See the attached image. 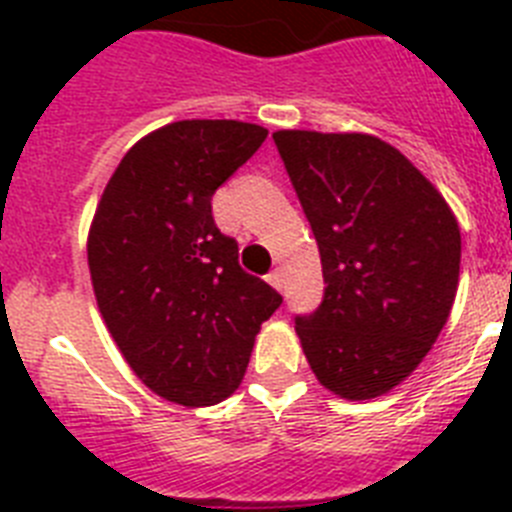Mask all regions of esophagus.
<instances>
[{
	"mask_svg": "<svg viewBox=\"0 0 512 512\" xmlns=\"http://www.w3.org/2000/svg\"><path fill=\"white\" fill-rule=\"evenodd\" d=\"M269 284L274 289H279V292H282V289H284V271L282 269L271 271V274H269Z\"/></svg>",
	"mask_w": 512,
	"mask_h": 512,
	"instance_id": "obj_1",
	"label": "esophagus"
}]
</instances>
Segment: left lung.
<instances>
[{
	"label": "left lung",
	"mask_w": 512,
	"mask_h": 512,
	"mask_svg": "<svg viewBox=\"0 0 512 512\" xmlns=\"http://www.w3.org/2000/svg\"><path fill=\"white\" fill-rule=\"evenodd\" d=\"M323 264L325 297L295 330L343 400L387 395L436 343L459 287L461 233L441 192L377 135L277 130Z\"/></svg>",
	"instance_id": "8db88e82"
}]
</instances>
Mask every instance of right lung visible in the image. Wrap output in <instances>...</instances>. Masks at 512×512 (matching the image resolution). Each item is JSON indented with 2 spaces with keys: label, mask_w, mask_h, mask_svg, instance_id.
I'll list each match as a JSON object with an SVG mask.
<instances>
[{
  "label": "right lung",
  "mask_w": 512,
  "mask_h": 512,
  "mask_svg": "<svg viewBox=\"0 0 512 512\" xmlns=\"http://www.w3.org/2000/svg\"><path fill=\"white\" fill-rule=\"evenodd\" d=\"M266 135L241 120L169 122L122 156L94 210L87 261L104 325L135 377L174 405L233 395L282 305L212 220L215 189Z\"/></svg>",
  "instance_id": "add662e5"
}]
</instances>
